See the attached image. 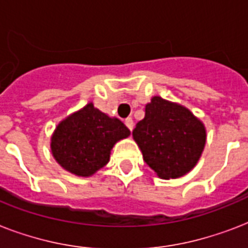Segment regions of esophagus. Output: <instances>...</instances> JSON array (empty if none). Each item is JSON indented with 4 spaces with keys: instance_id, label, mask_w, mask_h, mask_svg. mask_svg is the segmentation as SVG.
<instances>
[{
    "instance_id": "1",
    "label": "esophagus",
    "mask_w": 248,
    "mask_h": 248,
    "mask_svg": "<svg viewBox=\"0 0 248 248\" xmlns=\"http://www.w3.org/2000/svg\"><path fill=\"white\" fill-rule=\"evenodd\" d=\"M124 124L127 126V128L130 131L134 128V121H132V118H126V120H124Z\"/></svg>"
}]
</instances>
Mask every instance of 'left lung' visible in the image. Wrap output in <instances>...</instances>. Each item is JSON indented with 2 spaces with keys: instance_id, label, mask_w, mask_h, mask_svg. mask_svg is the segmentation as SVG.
Here are the masks:
<instances>
[{
  "instance_id": "1",
  "label": "left lung",
  "mask_w": 248,
  "mask_h": 248,
  "mask_svg": "<svg viewBox=\"0 0 248 248\" xmlns=\"http://www.w3.org/2000/svg\"><path fill=\"white\" fill-rule=\"evenodd\" d=\"M132 136L144 161L162 179H176L196 166L204 144L206 130L192 112L155 96L145 107V117Z\"/></svg>"
}]
</instances>
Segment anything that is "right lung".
I'll use <instances>...</instances> for the list:
<instances>
[{"label": "right lung", "instance_id": "add662e5", "mask_svg": "<svg viewBox=\"0 0 248 248\" xmlns=\"http://www.w3.org/2000/svg\"><path fill=\"white\" fill-rule=\"evenodd\" d=\"M128 135L130 130L118 118H110L90 103L56 127L52 155L69 172L90 176L108 163L113 145Z\"/></svg>", "mask_w": 248, "mask_h": 248}]
</instances>
